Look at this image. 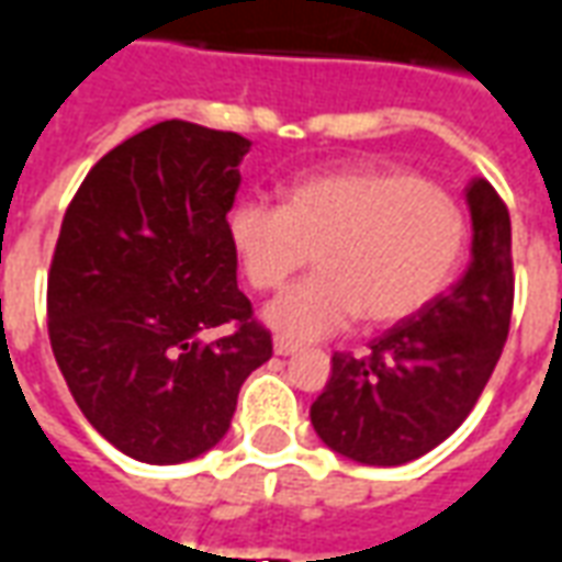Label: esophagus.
Here are the masks:
<instances>
[{"instance_id":"1","label":"esophagus","mask_w":562,"mask_h":562,"mask_svg":"<svg viewBox=\"0 0 562 562\" xmlns=\"http://www.w3.org/2000/svg\"><path fill=\"white\" fill-rule=\"evenodd\" d=\"M273 352L282 355V358H285V355H294L297 352V342L285 340V337H277V340H273Z\"/></svg>"}]
</instances>
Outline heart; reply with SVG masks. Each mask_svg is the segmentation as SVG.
Here are the masks:
<instances>
[{
	"label": "heart",
	"mask_w": 562,
	"mask_h": 562,
	"mask_svg": "<svg viewBox=\"0 0 562 562\" xmlns=\"http://www.w3.org/2000/svg\"><path fill=\"white\" fill-rule=\"evenodd\" d=\"M228 232L258 292L280 289L313 256L318 270L265 318L285 340H322L355 318L385 328L418 316L458 273L467 213L442 186L401 168H342L301 177L285 204L246 198Z\"/></svg>",
	"instance_id": "1"
}]
</instances>
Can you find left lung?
<instances>
[{
    "label": "left lung",
    "instance_id": "left-lung-1",
    "mask_svg": "<svg viewBox=\"0 0 562 562\" xmlns=\"http://www.w3.org/2000/svg\"><path fill=\"white\" fill-rule=\"evenodd\" d=\"M472 261L451 292L397 322L370 352H334L310 422L342 458L397 467L467 422L503 355L515 304L512 220L487 180L467 189Z\"/></svg>",
    "mask_w": 562,
    "mask_h": 562
}]
</instances>
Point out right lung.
<instances>
[{"instance_id": "obj_1", "label": "right lung", "mask_w": 562, "mask_h": 562, "mask_svg": "<svg viewBox=\"0 0 562 562\" xmlns=\"http://www.w3.org/2000/svg\"><path fill=\"white\" fill-rule=\"evenodd\" d=\"M249 149L237 132L165 120L104 153L63 216L50 349L80 413L128 458L204 454L273 355L225 220Z\"/></svg>"}]
</instances>
